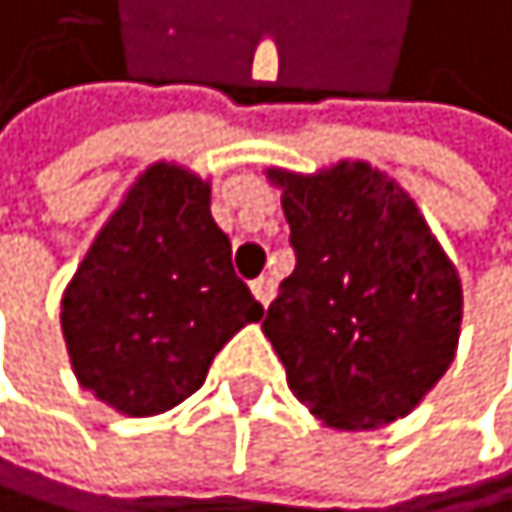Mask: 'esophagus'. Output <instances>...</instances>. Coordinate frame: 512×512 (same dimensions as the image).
<instances>
[{
    "label": "esophagus",
    "mask_w": 512,
    "mask_h": 512,
    "mask_svg": "<svg viewBox=\"0 0 512 512\" xmlns=\"http://www.w3.org/2000/svg\"><path fill=\"white\" fill-rule=\"evenodd\" d=\"M273 292H277V286H273L270 277H261V280H254V283H251V295H254V299H258L264 308L273 302Z\"/></svg>",
    "instance_id": "34e87169"
}]
</instances>
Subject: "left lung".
<instances>
[{
    "instance_id": "1",
    "label": "left lung",
    "mask_w": 512,
    "mask_h": 512,
    "mask_svg": "<svg viewBox=\"0 0 512 512\" xmlns=\"http://www.w3.org/2000/svg\"><path fill=\"white\" fill-rule=\"evenodd\" d=\"M267 179L283 191L295 270L261 327L289 390L336 431L409 415L459 343L453 261L409 194L365 160Z\"/></svg>"
}]
</instances>
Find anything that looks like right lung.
I'll return each mask as SVG.
<instances>
[{
  "instance_id": "right-lung-1",
  "label": "right lung",
  "mask_w": 512,
  "mask_h": 512,
  "mask_svg": "<svg viewBox=\"0 0 512 512\" xmlns=\"http://www.w3.org/2000/svg\"><path fill=\"white\" fill-rule=\"evenodd\" d=\"M261 318L210 217V182L176 163L141 172L62 292L78 384L131 418L188 400L213 355Z\"/></svg>"
}]
</instances>
